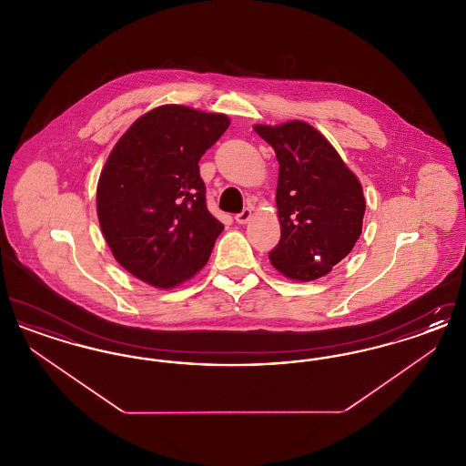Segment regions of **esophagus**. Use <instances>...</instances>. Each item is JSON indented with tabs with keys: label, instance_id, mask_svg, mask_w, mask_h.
Here are the masks:
<instances>
[{
	"label": "esophagus",
	"instance_id": "1",
	"mask_svg": "<svg viewBox=\"0 0 466 466\" xmlns=\"http://www.w3.org/2000/svg\"><path fill=\"white\" fill-rule=\"evenodd\" d=\"M251 217H253V211H251L249 208H244L241 213H238V215H236V222L244 225V223H248L251 220Z\"/></svg>",
	"mask_w": 466,
	"mask_h": 466
}]
</instances>
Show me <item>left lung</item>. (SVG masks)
Listing matches in <instances>:
<instances>
[{"instance_id": "1", "label": "left lung", "mask_w": 466, "mask_h": 466, "mask_svg": "<svg viewBox=\"0 0 466 466\" xmlns=\"http://www.w3.org/2000/svg\"><path fill=\"white\" fill-rule=\"evenodd\" d=\"M279 162L276 206L281 239L270 264L295 281L332 270L353 249L363 225L365 198L355 173L329 139L302 120L255 126Z\"/></svg>"}]
</instances>
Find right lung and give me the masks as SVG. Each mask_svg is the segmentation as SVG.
Returning <instances> with one entry per match:
<instances>
[{
  "label": "right lung",
  "mask_w": 466,
  "mask_h": 466,
  "mask_svg": "<svg viewBox=\"0 0 466 466\" xmlns=\"http://www.w3.org/2000/svg\"><path fill=\"white\" fill-rule=\"evenodd\" d=\"M228 126L223 113L164 105L113 147L97 183V218L115 260L137 279L175 289L206 266L223 223L206 208L199 160Z\"/></svg>",
  "instance_id": "right-lung-1"
}]
</instances>
